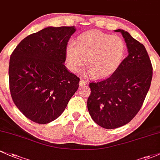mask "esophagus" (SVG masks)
<instances>
[{"label": "esophagus", "mask_w": 160, "mask_h": 160, "mask_svg": "<svg viewBox=\"0 0 160 160\" xmlns=\"http://www.w3.org/2000/svg\"><path fill=\"white\" fill-rule=\"evenodd\" d=\"M86 84H87V81H86V80H80V86H85Z\"/></svg>", "instance_id": "esophagus-1"}]
</instances>
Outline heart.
Instances as JSON below:
<instances>
[{
    "label": "heart",
    "instance_id": "obj_1",
    "mask_svg": "<svg viewBox=\"0 0 160 160\" xmlns=\"http://www.w3.org/2000/svg\"><path fill=\"white\" fill-rule=\"evenodd\" d=\"M124 53L125 44L122 38L97 30L80 34L77 43L70 42L65 50L67 64L72 71H80L87 58V72L99 77L115 71Z\"/></svg>",
    "mask_w": 160,
    "mask_h": 160
}]
</instances>
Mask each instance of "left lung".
I'll return each instance as SVG.
<instances>
[{"label":"left lung","instance_id":"1","mask_svg":"<svg viewBox=\"0 0 160 160\" xmlns=\"http://www.w3.org/2000/svg\"><path fill=\"white\" fill-rule=\"evenodd\" d=\"M122 33L128 55L108 78L89 83L87 108L92 120L101 127L114 129L131 122L143 105L150 89L152 68L143 44L127 31Z\"/></svg>","mask_w":160,"mask_h":160}]
</instances>
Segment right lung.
Listing matches in <instances>:
<instances>
[{
    "instance_id": "obj_1",
    "label": "right lung",
    "mask_w": 160,
    "mask_h": 160,
    "mask_svg": "<svg viewBox=\"0 0 160 160\" xmlns=\"http://www.w3.org/2000/svg\"><path fill=\"white\" fill-rule=\"evenodd\" d=\"M75 26L44 28L22 40L9 64L12 99L26 118L38 124L58 118L79 87L80 79L64 65Z\"/></svg>"
}]
</instances>
